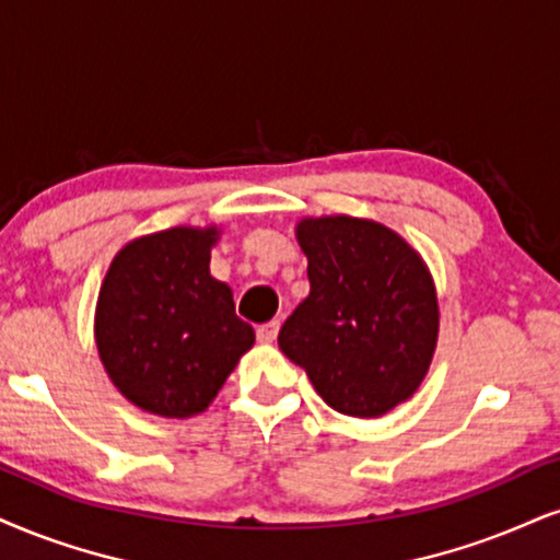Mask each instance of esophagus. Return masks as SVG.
Masks as SVG:
<instances>
[{
	"label": "esophagus",
	"instance_id": "34e87169",
	"mask_svg": "<svg viewBox=\"0 0 560 560\" xmlns=\"http://www.w3.org/2000/svg\"><path fill=\"white\" fill-rule=\"evenodd\" d=\"M278 332H280V322L272 319V322H267V324H261V327H257V340L269 345V342L278 340Z\"/></svg>",
	"mask_w": 560,
	"mask_h": 560
}]
</instances>
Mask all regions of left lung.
Here are the masks:
<instances>
[{"label":"left lung","mask_w":560,"mask_h":560,"mask_svg":"<svg viewBox=\"0 0 560 560\" xmlns=\"http://www.w3.org/2000/svg\"><path fill=\"white\" fill-rule=\"evenodd\" d=\"M295 238L312 291L280 329L332 410L382 418L423 384L439 340L431 269L397 231L369 218H303Z\"/></svg>","instance_id":"8db88e82"}]
</instances>
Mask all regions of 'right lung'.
<instances>
[{
  "label": "right lung",
  "mask_w": 560,
  "mask_h": 560,
  "mask_svg": "<svg viewBox=\"0 0 560 560\" xmlns=\"http://www.w3.org/2000/svg\"><path fill=\"white\" fill-rule=\"evenodd\" d=\"M218 225H176L119 248L95 303V345L129 402L161 418L205 412L254 329L210 275Z\"/></svg>",
  "instance_id": "add662e5"
}]
</instances>
